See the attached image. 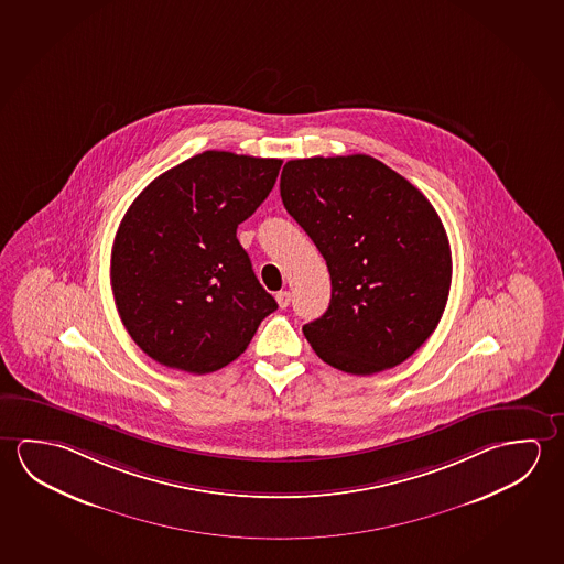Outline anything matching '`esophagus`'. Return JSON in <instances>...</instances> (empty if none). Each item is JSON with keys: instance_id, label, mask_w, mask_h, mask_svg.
<instances>
[{"instance_id": "obj_1", "label": "esophagus", "mask_w": 564, "mask_h": 564, "mask_svg": "<svg viewBox=\"0 0 564 564\" xmlns=\"http://www.w3.org/2000/svg\"><path fill=\"white\" fill-rule=\"evenodd\" d=\"M275 299H278V305L281 308H286V306L291 305V293L289 291H279Z\"/></svg>"}]
</instances>
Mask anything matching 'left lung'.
Instances as JSON below:
<instances>
[{
	"label": "left lung",
	"instance_id": "obj_1",
	"mask_svg": "<svg viewBox=\"0 0 564 564\" xmlns=\"http://www.w3.org/2000/svg\"><path fill=\"white\" fill-rule=\"evenodd\" d=\"M286 213L323 253L333 295L303 326L321 360L354 376L395 368L434 333L453 259L425 194L370 155L286 161Z\"/></svg>",
	"mask_w": 564,
	"mask_h": 564
}]
</instances>
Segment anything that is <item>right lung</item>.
<instances>
[{
	"label": "right lung",
	"mask_w": 564,
	"mask_h": 564,
	"mask_svg": "<svg viewBox=\"0 0 564 564\" xmlns=\"http://www.w3.org/2000/svg\"><path fill=\"white\" fill-rule=\"evenodd\" d=\"M281 159L204 151L149 183L111 248L121 323L149 358L210 373L248 348L275 299L236 238L278 181Z\"/></svg>",
	"instance_id": "1"
}]
</instances>
